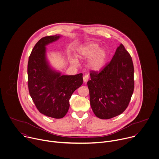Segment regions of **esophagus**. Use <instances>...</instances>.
I'll use <instances>...</instances> for the list:
<instances>
[{
    "label": "esophagus",
    "instance_id": "esophagus-1",
    "mask_svg": "<svg viewBox=\"0 0 159 159\" xmlns=\"http://www.w3.org/2000/svg\"><path fill=\"white\" fill-rule=\"evenodd\" d=\"M88 79H89V76L88 75H85L84 76H83V81L84 83H86L88 81Z\"/></svg>",
    "mask_w": 159,
    "mask_h": 159
}]
</instances>
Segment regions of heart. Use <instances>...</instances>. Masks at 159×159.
Masks as SVG:
<instances>
[{"label":"heart","instance_id":"b5f03b06","mask_svg":"<svg viewBox=\"0 0 159 159\" xmlns=\"http://www.w3.org/2000/svg\"><path fill=\"white\" fill-rule=\"evenodd\" d=\"M78 55L80 58L89 59L88 66L94 71H101L105 66L107 52L106 49L100 48L99 44L94 42H88L80 46L78 49Z\"/></svg>","mask_w":159,"mask_h":159}]
</instances>
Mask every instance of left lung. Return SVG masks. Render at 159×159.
I'll return each instance as SVG.
<instances>
[{
	"label": "left lung",
	"instance_id": "8db88e82",
	"mask_svg": "<svg viewBox=\"0 0 159 159\" xmlns=\"http://www.w3.org/2000/svg\"><path fill=\"white\" fill-rule=\"evenodd\" d=\"M134 71L132 58L120 44L100 73L91 72L87 84L91 107L96 117L108 119L125 110L134 91Z\"/></svg>",
	"mask_w": 159,
	"mask_h": 159
}]
</instances>
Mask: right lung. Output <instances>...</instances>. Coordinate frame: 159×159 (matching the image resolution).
Instances as JSON below:
<instances>
[{"label":"right lung","instance_id":"1","mask_svg":"<svg viewBox=\"0 0 159 159\" xmlns=\"http://www.w3.org/2000/svg\"><path fill=\"white\" fill-rule=\"evenodd\" d=\"M61 35L45 37L34 47L28 62V86L39 112L48 117H63L70 107V99L83 83V74L64 75L50 65L46 46Z\"/></svg>","mask_w":159,"mask_h":159}]
</instances>
